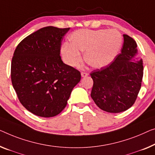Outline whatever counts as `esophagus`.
Segmentation results:
<instances>
[{"label": "esophagus", "instance_id": "1", "mask_svg": "<svg viewBox=\"0 0 155 155\" xmlns=\"http://www.w3.org/2000/svg\"><path fill=\"white\" fill-rule=\"evenodd\" d=\"M81 74L82 77H87V76L88 75V74L87 72H85V71H82V72L81 73Z\"/></svg>", "mask_w": 155, "mask_h": 155}]
</instances>
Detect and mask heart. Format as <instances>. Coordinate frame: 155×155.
I'll use <instances>...</instances> for the list:
<instances>
[{
	"mask_svg": "<svg viewBox=\"0 0 155 155\" xmlns=\"http://www.w3.org/2000/svg\"><path fill=\"white\" fill-rule=\"evenodd\" d=\"M71 45L64 43L61 51L65 63L78 65L82 61L80 51H85L84 58L92 68H101L115 58L122 44V35L115 29H80L70 35Z\"/></svg>",
	"mask_w": 155,
	"mask_h": 155,
	"instance_id": "b5f03b06",
	"label": "heart"
}]
</instances>
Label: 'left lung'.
<instances>
[{"instance_id": "8db88e82", "label": "left lung", "mask_w": 155, "mask_h": 155, "mask_svg": "<svg viewBox=\"0 0 155 155\" xmlns=\"http://www.w3.org/2000/svg\"><path fill=\"white\" fill-rule=\"evenodd\" d=\"M121 53L112 63L91 73L93 80L91 97L97 107L108 113H120L137 100L143 76V61H132L137 54L135 40L123 35Z\"/></svg>"}]
</instances>
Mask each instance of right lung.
I'll return each mask as SVG.
<instances>
[{
  "label": "right lung",
  "mask_w": 155,
  "mask_h": 155,
  "mask_svg": "<svg viewBox=\"0 0 155 155\" xmlns=\"http://www.w3.org/2000/svg\"><path fill=\"white\" fill-rule=\"evenodd\" d=\"M70 28L47 26L29 35L17 45L11 63V80L21 104L44 117L61 113L80 71L60 55L62 40Z\"/></svg>",
  "instance_id": "1"
}]
</instances>
